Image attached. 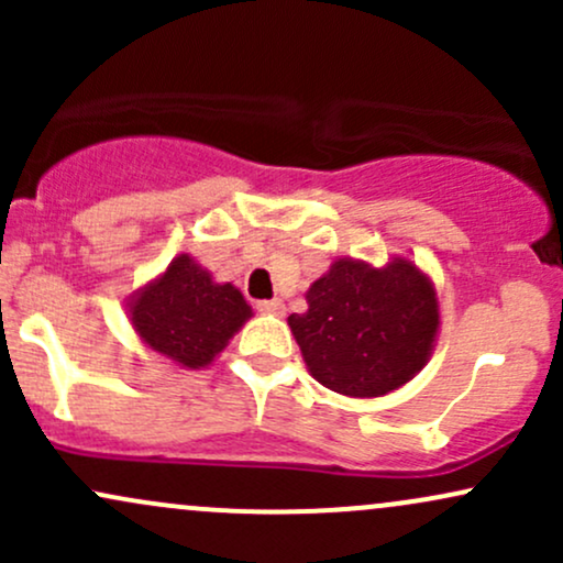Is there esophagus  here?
I'll return each mask as SVG.
<instances>
[{"label":"esophagus","instance_id":"obj_1","mask_svg":"<svg viewBox=\"0 0 563 563\" xmlns=\"http://www.w3.org/2000/svg\"><path fill=\"white\" fill-rule=\"evenodd\" d=\"M256 309L264 314H283L286 312V303H283L280 299H267V301H260L256 303Z\"/></svg>","mask_w":563,"mask_h":563}]
</instances>
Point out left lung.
I'll return each mask as SVG.
<instances>
[{
	"mask_svg": "<svg viewBox=\"0 0 563 563\" xmlns=\"http://www.w3.org/2000/svg\"><path fill=\"white\" fill-rule=\"evenodd\" d=\"M290 333L314 380L344 397H384L416 378L439 333L431 277L405 256L384 267L335 260L307 290Z\"/></svg>",
	"mask_w": 563,
	"mask_h": 563,
	"instance_id": "left-lung-1",
	"label": "left lung"
}]
</instances>
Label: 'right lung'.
<instances>
[{
  "label": "right lung",
  "mask_w": 563,
  "mask_h": 563,
  "mask_svg": "<svg viewBox=\"0 0 563 563\" xmlns=\"http://www.w3.org/2000/svg\"><path fill=\"white\" fill-rule=\"evenodd\" d=\"M126 312L142 344L190 371L214 363L254 314L241 290L217 283L190 254L174 256L156 280L134 290Z\"/></svg>",
  "instance_id": "right-lung-1"
}]
</instances>
